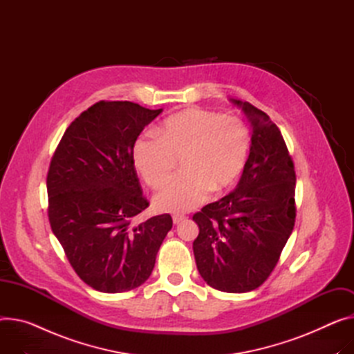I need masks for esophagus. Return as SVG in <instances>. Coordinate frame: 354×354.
<instances>
[{
	"label": "esophagus",
	"instance_id": "esophagus-1",
	"mask_svg": "<svg viewBox=\"0 0 354 354\" xmlns=\"http://www.w3.org/2000/svg\"><path fill=\"white\" fill-rule=\"evenodd\" d=\"M183 220H185V215L184 214H174L173 215V223L174 224H180Z\"/></svg>",
	"mask_w": 354,
	"mask_h": 354
}]
</instances>
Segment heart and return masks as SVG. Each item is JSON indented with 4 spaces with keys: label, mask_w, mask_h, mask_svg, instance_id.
Listing matches in <instances>:
<instances>
[{
    "label": "heart",
    "mask_w": 354,
    "mask_h": 354,
    "mask_svg": "<svg viewBox=\"0 0 354 354\" xmlns=\"http://www.w3.org/2000/svg\"><path fill=\"white\" fill-rule=\"evenodd\" d=\"M156 134L146 133L134 140L133 165L143 180L158 188L169 177L174 157L180 156L181 171L171 177L154 197L160 211H188L212 193H221L242 173L251 147L247 123L193 107L162 122Z\"/></svg>",
    "instance_id": "b5f03b06"
}]
</instances>
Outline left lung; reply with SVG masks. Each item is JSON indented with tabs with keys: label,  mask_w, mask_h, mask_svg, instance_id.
I'll return each instance as SVG.
<instances>
[{
	"label": "left lung",
	"mask_w": 354,
	"mask_h": 354,
	"mask_svg": "<svg viewBox=\"0 0 354 354\" xmlns=\"http://www.w3.org/2000/svg\"><path fill=\"white\" fill-rule=\"evenodd\" d=\"M231 102L252 124L250 156L234 192L193 215V251L211 288L243 293L268 279L292 234L296 174L278 126L251 103Z\"/></svg>",
	"instance_id": "left-lung-1"
}]
</instances>
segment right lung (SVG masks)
<instances>
[{"mask_svg":"<svg viewBox=\"0 0 354 354\" xmlns=\"http://www.w3.org/2000/svg\"><path fill=\"white\" fill-rule=\"evenodd\" d=\"M162 109L100 100L66 129L46 177L48 216L77 277L104 293H120L151 275L170 214L138 225L149 207L131 147Z\"/></svg>","mask_w":354,"mask_h":354,"instance_id":"right-lung-1","label":"right lung"}]
</instances>
